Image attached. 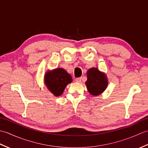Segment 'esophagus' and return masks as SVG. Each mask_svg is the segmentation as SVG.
<instances>
[{
  "label": "esophagus",
  "mask_w": 148,
  "mask_h": 148,
  "mask_svg": "<svg viewBox=\"0 0 148 148\" xmlns=\"http://www.w3.org/2000/svg\"><path fill=\"white\" fill-rule=\"evenodd\" d=\"M76 81L77 83H81V77H78L76 79Z\"/></svg>",
  "instance_id": "obj_1"
}]
</instances>
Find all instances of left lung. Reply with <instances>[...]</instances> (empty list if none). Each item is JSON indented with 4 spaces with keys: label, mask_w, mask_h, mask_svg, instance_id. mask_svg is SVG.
<instances>
[{
    "label": "left lung",
    "mask_w": 148,
    "mask_h": 148,
    "mask_svg": "<svg viewBox=\"0 0 148 148\" xmlns=\"http://www.w3.org/2000/svg\"><path fill=\"white\" fill-rule=\"evenodd\" d=\"M86 74L87 81L85 84L88 92L93 96H98L102 94L108 85L106 74L95 67L88 69Z\"/></svg>",
    "instance_id": "8db88e82"
}]
</instances>
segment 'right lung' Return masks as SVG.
<instances>
[{"label":"right lung","mask_w":148,"mask_h":148,"mask_svg":"<svg viewBox=\"0 0 148 148\" xmlns=\"http://www.w3.org/2000/svg\"><path fill=\"white\" fill-rule=\"evenodd\" d=\"M70 74L63 68L48 70L45 74V84L47 88L55 97L60 96L68 84L72 83Z\"/></svg>","instance_id":"obj_1"}]
</instances>
